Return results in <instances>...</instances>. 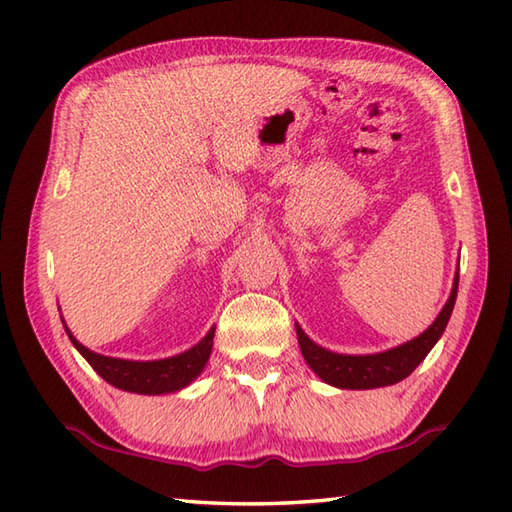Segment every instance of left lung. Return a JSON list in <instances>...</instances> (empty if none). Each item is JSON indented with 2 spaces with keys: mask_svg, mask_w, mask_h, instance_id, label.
<instances>
[{
  "mask_svg": "<svg viewBox=\"0 0 512 512\" xmlns=\"http://www.w3.org/2000/svg\"><path fill=\"white\" fill-rule=\"evenodd\" d=\"M458 284L460 268H455L451 295L438 312L436 321L407 343L389 347V350L376 354H339L328 350V347H321L319 343H314L310 336L303 332L301 325L295 323L301 354L306 358L312 372L317 374L323 383H328L332 387L376 389L396 385L402 378H407L413 369L424 361V356L433 350V345L440 341V336L444 334V328H447V323L451 319L455 297H458Z\"/></svg>",
  "mask_w": 512,
  "mask_h": 512,
  "instance_id": "1",
  "label": "left lung"
}]
</instances>
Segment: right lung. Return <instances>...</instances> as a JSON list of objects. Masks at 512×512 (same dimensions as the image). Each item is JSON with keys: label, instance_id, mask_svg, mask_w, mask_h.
Wrapping results in <instances>:
<instances>
[{"label": "right lung", "instance_id": "obj_1", "mask_svg": "<svg viewBox=\"0 0 512 512\" xmlns=\"http://www.w3.org/2000/svg\"><path fill=\"white\" fill-rule=\"evenodd\" d=\"M61 323L65 332H68L72 345L76 347V352L92 365L96 374L118 389L143 396L176 394V391L189 387L193 380L204 372L206 363H209L215 336L213 325V328L193 347H189V350L167 358H156V361H132V358L105 356L90 350V347L76 341V336L70 332L68 325H65L63 317Z\"/></svg>", "mask_w": 512, "mask_h": 512}]
</instances>
